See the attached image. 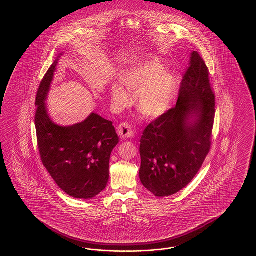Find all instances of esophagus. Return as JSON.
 <instances>
[{
	"instance_id": "esophagus-1",
	"label": "esophagus",
	"mask_w": 256,
	"mask_h": 256,
	"mask_svg": "<svg viewBox=\"0 0 256 256\" xmlns=\"http://www.w3.org/2000/svg\"><path fill=\"white\" fill-rule=\"evenodd\" d=\"M117 132L122 139H128L133 136V130L128 123H121L117 128Z\"/></svg>"
}]
</instances>
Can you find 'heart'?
Segmentation results:
<instances>
[{
    "instance_id": "b5f03b06",
    "label": "heart",
    "mask_w": 256,
    "mask_h": 256,
    "mask_svg": "<svg viewBox=\"0 0 256 256\" xmlns=\"http://www.w3.org/2000/svg\"><path fill=\"white\" fill-rule=\"evenodd\" d=\"M122 82L123 84H116L112 89V98L118 108L132 102V94L126 87L128 86L133 92H139L137 107L142 116L158 118L170 108L176 82L155 58L142 61L126 70Z\"/></svg>"
}]
</instances>
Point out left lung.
<instances>
[{
    "label": "left lung",
    "mask_w": 256,
    "mask_h": 256,
    "mask_svg": "<svg viewBox=\"0 0 256 256\" xmlns=\"http://www.w3.org/2000/svg\"><path fill=\"white\" fill-rule=\"evenodd\" d=\"M197 52L181 82L176 106L148 124L140 138V179L158 197L178 192L201 169L211 146L215 94Z\"/></svg>",
    "instance_id": "obj_1"
}]
</instances>
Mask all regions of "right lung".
Returning <instances> with one entry per match:
<instances>
[{"label": "right lung", "instance_id": "add662e5", "mask_svg": "<svg viewBox=\"0 0 256 256\" xmlns=\"http://www.w3.org/2000/svg\"><path fill=\"white\" fill-rule=\"evenodd\" d=\"M58 59L46 71L36 94L34 124L41 160L55 183L77 199H91L106 188L108 163L119 138L112 122L92 112L82 123L62 126L46 112V94Z\"/></svg>", "mask_w": 256, "mask_h": 256}]
</instances>
